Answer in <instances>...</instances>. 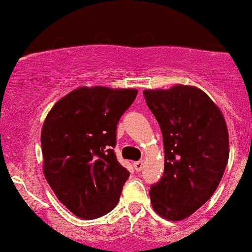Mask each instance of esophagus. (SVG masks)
<instances>
[{
  "label": "esophagus",
  "instance_id": "1",
  "mask_svg": "<svg viewBox=\"0 0 252 252\" xmlns=\"http://www.w3.org/2000/svg\"><path fill=\"white\" fill-rule=\"evenodd\" d=\"M133 166H134V169H136V171H141L142 168H143V160L134 161Z\"/></svg>",
  "mask_w": 252,
  "mask_h": 252
}]
</instances>
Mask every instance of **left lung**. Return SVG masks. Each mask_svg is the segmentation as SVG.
I'll list each match as a JSON object with an SVG mask.
<instances>
[{"instance_id":"8db88e82","label":"left lung","mask_w":252,"mask_h":252,"mask_svg":"<svg viewBox=\"0 0 252 252\" xmlns=\"http://www.w3.org/2000/svg\"><path fill=\"white\" fill-rule=\"evenodd\" d=\"M164 143V174L149 190L153 210L183 220L202 207L218 188L229 159V133L220 109L193 86L146 89Z\"/></svg>"}]
</instances>
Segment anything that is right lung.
<instances>
[{
	"label": "right lung",
	"instance_id": "right-lung-1",
	"mask_svg": "<svg viewBox=\"0 0 252 252\" xmlns=\"http://www.w3.org/2000/svg\"><path fill=\"white\" fill-rule=\"evenodd\" d=\"M137 89L79 87L51 108L41 128L42 171L60 202L82 219L115 208L129 173L116 159V126Z\"/></svg>",
	"mask_w": 252,
	"mask_h": 252
}]
</instances>
